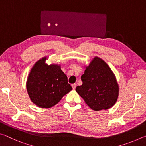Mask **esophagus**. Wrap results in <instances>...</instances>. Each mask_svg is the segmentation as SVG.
Here are the masks:
<instances>
[{
  "mask_svg": "<svg viewBox=\"0 0 146 146\" xmlns=\"http://www.w3.org/2000/svg\"><path fill=\"white\" fill-rule=\"evenodd\" d=\"M71 86H72V88H73V90H75V89L76 87V84H73L71 85Z\"/></svg>",
  "mask_w": 146,
  "mask_h": 146,
  "instance_id": "esophagus-1",
  "label": "esophagus"
}]
</instances>
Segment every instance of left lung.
<instances>
[{"mask_svg":"<svg viewBox=\"0 0 146 146\" xmlns=\"http://www.w3.org/2000/svg\"><path fill=\"white\" fill-rule=\"evenodd\" d=\"M82 84L76 91L93 110H108L114 106L119 94V86L114 73L105 61L95 56L81 76Z\"/></svg>","mask_w":146,"mask_h":146,"instance_id":"left-lung-1","label":"left lung"}]
</instances>
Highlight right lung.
Returning a JSON list of instances; mask_svg holds the SVG:
<instances>
[{
    "instance_id": "obj_1",
    "label": "right lung",
    "mask_w": 146,
    "mask_h": 146,
    "mask_svg": "<svg viewBox=\"0 0 146 146\" xmlns=\"http://www.w3.org/2000/svg\"><path fill=\"white\" fill-rule=\"evenodd\" d=\"M46 56L34 64L26 81V89L31 102L38 107L50 108L72 90L60 65L46 63Z\"/></svg>"
}]
</instances>
